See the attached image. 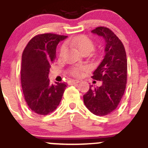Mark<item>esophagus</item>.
Returning <instances> with one entry per match:
<instances>
[{
    "label": "esophagus",
    "instance_id": "obj_1",
    "mask_svg": "<svg viewBox=\"0 0 148 148\" xmlns=\"http://www.w3.org/2000/svg\"><path fill=\"white\" fill-rule=\"evenodd\" d=\"M79 82V80L72 79V80H69V84H77Z\"/></svg>",
    "mask_w": 148,
    "mask_h": 148
}]
</instances>
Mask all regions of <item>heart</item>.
Returning <instances> with one entry per match:
<instances>
[{
	"instance_id": "b5f03b06",
	"label": "heart",
	"mask_w": 148,
	"mask_h": 148,
	"mask_svg": "<svg viewBox=\"0 0 148 148\" xmlns=\"http://www.w3.org/2000/svg\"><path fill=\"white\" fill-rule=\"evenodd\" d=\"M66 45L77 48L83 54L86 53H91L95 49V44H94L93 41L89 37L85 35H81L79 36L70 38L66 41ZM66 51V48L65 45H63L60 49L59 56L61 58L63 57ZM86 69H87V67L86 66H74L70 68L69 74L73 77H79L82 75V71Z\"/></svg>"
}]
</instances>
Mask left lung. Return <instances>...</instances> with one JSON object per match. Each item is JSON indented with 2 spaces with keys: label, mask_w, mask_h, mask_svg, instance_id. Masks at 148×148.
<instances>
[{
  "label": "left lung",
  "mask_w": 148,
  "mask_h": 148,
  "mask_svg": "<svg viewBox=\"0 0 148 148\" xmlns=\"http://www.w3.org/2000/svg\"><path fill=\"white\" fill-rule=\"evenodd\" d=\"M106 42L105 55L92 78L102 82V86L89 89L83 96L88 110L97 116H105L116 110L125 93L127 84V62L125 47L110 28L104 26L92 30Z\"/></svg>",
  "instance_id": "left-lung-1"
}]
</instances>
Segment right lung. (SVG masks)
<instances>
[{
    "label": "right lung",
    "instance_id": "1",
    "mask_svg": "<svg viewBox=\"0 0 148 148\" xmlns=\"http://www.w3.org/2000/svg\"><path fill=\"white\" fill-rule=\"evenodd\" d=\"M66 36L43 34L35 36L22 53L21 80L25 100L34 112L46 115L54 111L62 100L66 84H51L49 69L56 58L59 41Z\"/></svg>",
    "mask_w": 148,
    "mask_h": 148
}]
</instances>
